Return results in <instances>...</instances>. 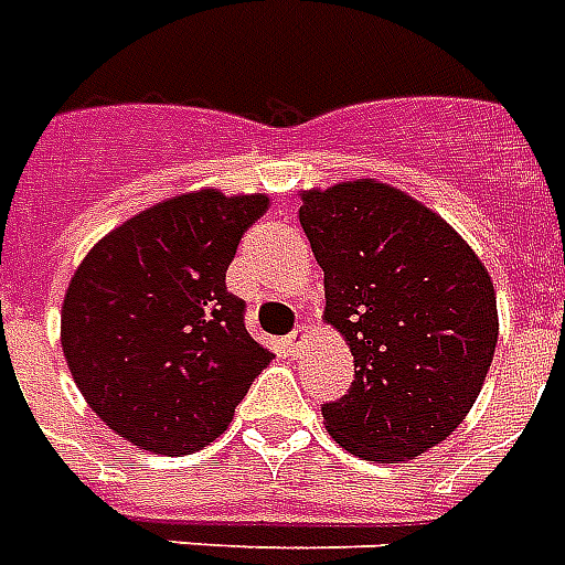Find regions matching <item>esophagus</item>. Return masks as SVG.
Here are the masks:
<instances>
[{
    "label": "esophagus",
    "mask_w": 565,
    "mask_h": 565,
    "mask_svg": "<svg viewBox=\"0 0 565 565\" xmlns=\"http://www.w3.org/2000/svg\"><path fill=\"white\" fill-rule=\"evenodd\" d=\"M308 322H299V326L292 328L290 334H287V340H284V343H287V349H292V352H296V349H301V343H305V340H308Z\"/></svg>",
    "instance_id": "esophagus-1"
}]
</instances>
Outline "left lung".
I'll return each mask as SVG.
<instances>
[{
    "label": "left lung",
    "instance_id": "left-lung-1",
    "mask_svg": "<svg viewBox=\"0 0 565 565\" xmlns=\"http://www.w3.org/2000/svg\"><path fill=\"white\" fill-rule=\"evenodd\" d=\"M299 222L354 358L349 393L322 404L326 428L366 460L419 457L481 393L499 340L490 275L446 220L370 179L305 193Z\"/></svg>",
    "mask_w": 565,
    "mask_h": 565
}]
</instances>
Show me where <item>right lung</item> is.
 Here are the masks:
<instances>
[{"instance_id": "1", "label": "right lung", "mask_w": 565, "mask_h": 565, "mask_svg": "<svg viewBox=\"0 0 565 565\" xmlns=\"http://www.w3.org/2000/svg\"><path fill=\"white\" fill-rule=\"evenodd\" d=\"M266 195H175L99 239L75 269L61 345L96 416L154 455H190L228 428L273 352L225 287Z\"/></svg>"}]
</instances>
